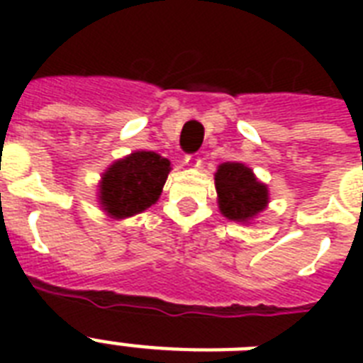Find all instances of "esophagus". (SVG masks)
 <instances>
[{
  "mask_svg": "<svg viewBox=\"0 0 363 363\" xmlns=\"http://www.w3.org/2000/svg\"><path fill=\"white\" fill-rule=\"evenodd\" d=\"M184 165L192 167V169H198L199 165H201V158H199L198 154H188L186 158H184Z\"/></svg>",
  "mask_w": 363,
  "mask_h": 363,
  "instance_id": "1",
  "label": "esophagus"
}]
</instances>
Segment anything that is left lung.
I'll return each mask as SVG.
<instances>
[{"mask_svg": "<svg viewBox=\"0 0 363 363\" xmlns=\"http://www.w3.org/2000/svg\"><path fill=\"white\" fill-rule=\"evenodd\" d=\"M218 209L228 220L250 224L269 205V188L248 165L241 162H224L215 173Z\"/></svg>", "mask_w": 363, "mask_h": 363, "instance_id": "8db88e82", "label": "left lung"}]
</instances>
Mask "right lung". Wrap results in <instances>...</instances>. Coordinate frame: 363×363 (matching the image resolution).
Returning <instances> with one entry per match:
<instances>
[{"label": "right lung", "mask_w": 363, "mask_h": 363, "mask_svg": "<svg viewBox=\"0 0 363 363\" xmlns=\"http://www.w3.org/2000/svg\"><path fill=\"white\" fill-rule=\"evenodd\" d=\"M171 171V162L150 150H133L115 160L101 173L98 205L115 220L135 216L152 207L162 196Z\"/></svg>", "instance_id": "add662e5"}]
</instances>
